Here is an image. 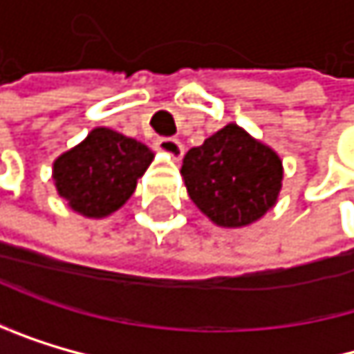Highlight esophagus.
<instances>
[{"instance_id":"obj_1","label":"esophagus","mask_w":354,"mask_h":354,"mask_svg":"<svg viewBox=\"0 0 354 354\" xmlns=\"http://www.w3.org/2000/svg\"><path fill=\"white\" fill-rule=\"evenodd\" d=\"M157 148H161L163 153H167L169 157L174 159H180L185 155V146L180 140H176V138H157Z\"/></svg>"}]
</instances>
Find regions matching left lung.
I'll return each instance as SVG.
<instances>
[{
  "label": "left lung",
  "instance_id": "obj_1",
  "mask_svg": "<svg viewBox=\"0 0 354 354\" xmlns=\"http://www.w3.org/2000/svg\"><path fill=\"white\" fill-rule=\"evenodd\" d=\"M180 174L195 206L221 227L259 221L282 187L280 157L234 123L191 148Z\"/></svg>",
  "mask_w": 354,
  "mask_h": 354
}]
</instances>
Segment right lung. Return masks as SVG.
Returning <instances> with one entry per match:
<instances>
[{
  "label": "right lung",
  "instance_id": "1",
  "mask_svg": "<svg viewBox=\"0 0 354 354\" xmlns=\"http://www.w3.org/2000/svg\"><path fill=\"white\" fill-rule=\"evenodd\" d=\"M153 157L142 142L97 127L53 163L55 187L72 210L102 218L133 195Z\"/></svg>",
  "mask_w": 354,
  "mask_h": 354
}]
</instances>
